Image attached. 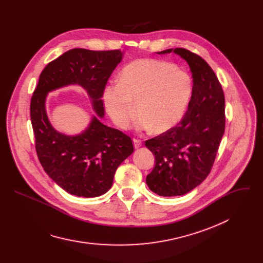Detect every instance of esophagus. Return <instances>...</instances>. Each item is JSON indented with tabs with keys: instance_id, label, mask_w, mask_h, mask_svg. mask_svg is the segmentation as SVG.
<instances>
[{
	"instance_id": "1",
	"label": "esophagus",
	"mask_w": 263,
	"mask_h": 263,
	"mask_svg": "<svg viewBox=\"0 0 263 263\" xmlns=\"http://www.w3.org/2000/svg\"><path fill=\"white\" fill-rule=\"evenodd\" d=\"M133 144H134V147L135 148H138L142 145V141L140 139H137V138H133Z\"/></svg>"
}]
</instances>
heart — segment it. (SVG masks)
<instances>
[{
	"instance_id": "b5f03b06",
	"label": "heart",
	"mask_w": 263,
	"mask_h": 263,
	"mask_svg": "<svg viewBox=\"0 0 263 263\" xmlns=\"http://www.w3.org/2000/svg\"><path fill=\"white\" fill-rule=\"evenodd\" d=\"M191 93V78L184 70L156 59H137L123 68L119 82L104 87L102 99L120 128L131 124L135 104L137 129L162 133L181 120Z\"/></svg>"
}]
</instances>
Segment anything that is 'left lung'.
Returning a JSON list of instances; mask_svg holds the SVG:
<instances>
[{
    "mask_svg": "<svg viewBox=\"0 0 263 263\" xmlns=\"http://www.w3.org/2000/svg\"><path fill=\"white\" fill-rule=\"evenodd\" d=\"M172 52L189 64L193 92L181 122L145 141L155 156V166L145 182L162 197L185 195L206 179L224 132V97L216 74L202 57L189 50L168 49L157 54Z\"/></svg>",
    "mask_w": 263,
    "mask_h": 263,
    "instance_id": "1",
    "label": "left lung"
}]
</instances>
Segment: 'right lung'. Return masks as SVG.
I'll return each mask as SVG.
<instances>
[{"label":"right lung","mask_w":263,"mask_h":263,"mask_svg":"<svg viewBox=\"0 0 263 263\" xmlns=\"http://www.w3.org/2000/svg\"><path fill=\"white\" fill-rule=\"evenodd\" d=\"M124 54L121 50H69L44 68L33 92L30 117L37 156L49 177L70 195L95 198L107 193L117 168L134 151L128 135L101 122L103 89ZM70 85L87 91L96 112L89 126L74 136L57 132L45 108L50 92Z\"/></svg>","instance_id":"right-lung-1"}]
</instances>
